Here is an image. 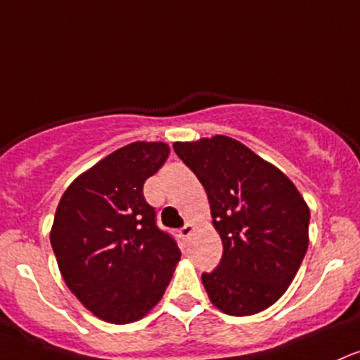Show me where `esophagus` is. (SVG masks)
Returning a JSON list of instances; mask_svg holds the SVG:
<instances>
[{
    "instance_id": "esophagus-1",
    "label": "esophagus",
    "mask_w": 360,
    "mask_h": 360,
    "mask_svg": "<svg viewBox=\"0 0 360 360\" xmlns=\"http://www.w3.org/2000/svg\"><path fill=\"white\" fill-rule=\"evenodd\" d=\"M193 231H195V225H193V224H186V225H184V227L183 229H181V236H183V238L184 239H188L189 238V236H191L193 234Z\"/></svg>"
}]
</instances>
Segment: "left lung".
<instances>
[{
    "instance_id": "8db88e82",
    "label": "left lung",
    "mask_w": 360,
    "mask_h": 360,
    "mask_svg": "<svg viewBox=\"0 0 360 360\" xmlns=\"http://www.w3.org/2000/svg\"><path fill=\"white\" fill-rule=\"evenodd\" d=\"M174 152L207 191L224 244L220 264L201 275L217 309L251 316L285 294L309 246V207L278 167L224 135L176 141Z\"/></svg>"
}]
</instances>
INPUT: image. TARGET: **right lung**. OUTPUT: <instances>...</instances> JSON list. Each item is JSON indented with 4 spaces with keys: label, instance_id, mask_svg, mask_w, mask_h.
<instances>
[{
    "label": "right lung",
    "instance_id": "1",
    "mask_svg": "<svg viewBox=\"0 0 360 360\" xmlns=\"http://www.w3.org/2000/svg\"><path fill=\"white\" fill-rule=\"evenodd\" d=\"M164 141H135L82 172L63 193L51 246L63 280L86 309L114 325L148 314L181 251L155 225L143 184L167 160Z\"/></svg>",
    "mask_w": 360,
    "mask_h": 360
}]
</instances>
